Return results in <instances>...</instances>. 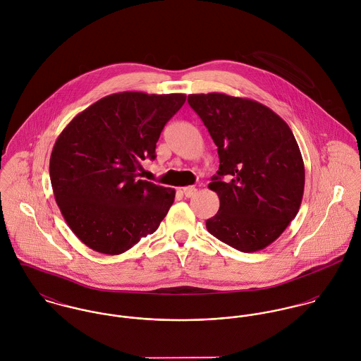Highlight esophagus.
<instances>
[{"label": "esophagus", "instance_id": "34e87169", "mask_svg": "<svg viewBox=\"0 0 361 361\" xmlns=\"http://www.w3.org/2000/svg\"><path fill=\"white\" fill-rule=\"evenodd\" d=\"M182 192H183V195H185L186 197H193V196L196 195L197 189H196L195 186H186V188L182 189Z\"/></svg>", "mask_w": 361, "mask_h": 361}]
</instances>
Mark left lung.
Returning <instances> with one entry per match:
<instances>
[{"instance_id": "left-lung-1", "label": "left lung", "mask_w": 361, "mask_h": 361, "mask_svg": "<svg viewBox=\"0 0 361 361\" xmlns=\"http://www.w3.org/2000/svg\"><path fill=\"white\" fill-rule=\"evenodd\" d=\"M218 147L219 169L208 188L219 209L207 231L252 253L276 240L299 212L305 162L288 123L268 106L224 93L189 94Z\"/></svg>"}]
</instances>
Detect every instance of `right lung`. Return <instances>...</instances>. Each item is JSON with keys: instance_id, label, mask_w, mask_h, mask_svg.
I'll use <instances>...</instances> for the list:
<instances>
[{"instance_id": "obj_1", "label": "right lung", "mask_w": 361, "mask_h": 361, "mask_svg": "<svg viewBox=\"0 0 361 361\" xmlns=\"http://www.w3.org/2000/svg\"><path fill=\"white\" fill-rule=\"evenodd\" d=\"M185 94L122 92L78 114L58 136L50 179L72 232L92 250L116 256L159 226L175 190L142 180L165 123Z\"/></svg>"}]
</instances>
